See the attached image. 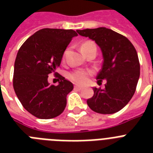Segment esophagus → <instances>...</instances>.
<instances>
[{
    "instance_id": "obj_1",
    "label": "esophagus",
    "mask_w": 153,
    "mask_h": 153,
    "mask_svg": "<svg viewBox=\"0 0 153 153\" xmlns=\"http://www.w3.org/2000/svg\"><path fill=\"white\" fill-rule=\"evenodd\" d=\"M74 90H77V91H82V87L79 86H74Z\"/></svg>"
}]
</instances>
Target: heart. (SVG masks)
I'll list each match as a JSON object with an SVG mask.
<instances>
[{
    "label": "heart",
    "instance_id": "heart-1",
    "mask_svg": "<svg viewBox=\"0 0 153 153\" xmlns=\"http://www.w3.org/2000/svg\"><path fill=\"white\" fill-rule=\"evenodd\" d=\"M82 51H88V50H95L96 51V45L92 41H86L82 45ZM92 74V71H82V70H79L73 72L70 77L71 79L78 84L80 85H84L86 84L89 80V77Z\"/></svg>",
    "mask_w": 153,
    "mask_h": 153
}]
</instances>
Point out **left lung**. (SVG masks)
<instances>
[{
  "instance_id": "obj_1",
  "label": "left lung",
  "mask_w": 153,
  "mask_h": 153,
  "mask_svg": "<svg viewBox=\"0 0 153 153\" xmlns=\"http://www.w3.org/2000/svg\"><path fill=\"white\" fill-rule=\"evenodd\" d=\"M82 36L95 41L102 51L103 62L96 79L104 89L93 87L94 96L87 99L93 111L114 114L128 104L135 93L140 77V63L135 48L122 35L106 27L77 30Z\"/></svg>"
}]
</instances>
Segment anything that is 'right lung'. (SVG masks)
<instances>
[{
  "label": "right lung",
  "instance_id": "right-lung-1",
  "mask_svg": "<svg viewBox=\"0 0 153 153\" xmlns=\"http://www.w3.org/2000/svg\"><path fill=\"white\" fill-rule=\"evenodd\" d=\"M77 36L71 29L43 28L19 49L14 64L13 88L24 108L33 116L50 119L64 110L73 84L59 75V82L54 86L48 78L59 67L67 45Z\"/></svg>",
  "mask_w": 153,
  "mask_h": 153
}]
</instances>
